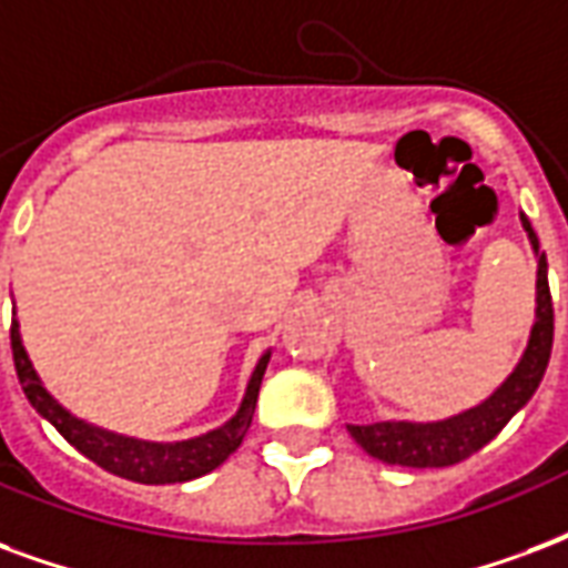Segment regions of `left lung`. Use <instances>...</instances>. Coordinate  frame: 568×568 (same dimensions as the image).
<instances>
[{
  "mask_svg": "<svg viewBox=\"0 0 568 568\" xmlns=\"http://www.w3.org/2000/svg\"><path fill=\"white\" fill-rule=\"evenodd\" d=\"M520 222L530 234L532 250L539 255V280H536V325H532L530 343L524 348L515 373L485 403H478L455 418H445V422L348 424L352 439L369 457H376L382 464L415 466V469L460 464L469 455H476L478 448H485L511 422V415L518 413L520 406H527V400L536 394L548 358H551L554 304L551 288H548V262H545V252H539V237L527 216H520Z\"/></svg>",
  "mask_w": 568,
  "mask_h": 568,
  "instance_id": "1",
  "label": "left lung"
}]
</instances>
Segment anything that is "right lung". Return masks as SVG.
Returning <instances> with one entry per match:
<instances>
[{
  "instance_id": "1",
  "label": "right lung",
  "mask_w": 568,
  "mask_h": 568,
  "mask_svg": "<svg viewBox=\"0 0 568 568\" xmlns=\"http://www.w3.org/2000/svg\"><path fill=\"white\" fill-rule=\"evenodd\" d=\"M11 352H14L17 379L23 385L27 400L36 406V413L48 418L83 457H90L92 464H99L113 476L138 481V485H174V481L207 476L210 469H216L225 457L234 455L246 430H250L264 369L271 361V352H264L258 367L252 373L250 385H246L241 409L229 424H222L204 436H195V439H186V443H144V439H132V436L99 430V427L78 422L74 415L65 413L60 403L50 397L48 388L41 385L38 373L32 369L27 348L20 343L17 322H11Z\"/></svg>"
}]
</instances>
